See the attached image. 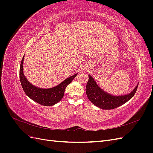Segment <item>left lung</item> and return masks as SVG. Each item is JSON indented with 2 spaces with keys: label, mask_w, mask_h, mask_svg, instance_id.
<instances>
[{
  "label": "left lung",
  "mask_w": 153,
  "mask_h": 153,
  "mask_svg": "<svg viewBox=\"0 0 153 153\" xmlns=\"http://www.w3.org/2000/svg\"><path fill=\"white\" fill-rule=\"evenodd\" d=\"M138 84L130 93L121 96H114L104 91L98 85L94 78L89 75L86 85L87 98L92 103L103 110H111L123 105L135 95Z\"/></svg>",
  "instance_id": "obj_1"
}]
</instances>
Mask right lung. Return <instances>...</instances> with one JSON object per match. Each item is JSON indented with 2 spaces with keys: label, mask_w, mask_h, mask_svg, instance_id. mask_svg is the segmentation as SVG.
<instances>
[{
  "label": "right lung",
  "mask_w": 153,
  "mask_h": 153,
  "mask_svg": "<svg viewBox=\"0 0 153 153\" xmlns=\"http://www.w3.org/2000/svg\"><path fill=\"white\" fill-rule=\"evenodd\" d=\"M24 59V56L20 64V79L21 85L26 95L35 102L44 106H53L59 102L63 98L66 87L75 78L78 73L67 78L57 86L49 89H41L31 84L25 76L23 68Z\"/></svg>",
  "instance_id": "add662e5"
}]
</instances>
